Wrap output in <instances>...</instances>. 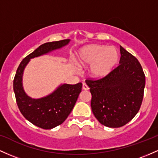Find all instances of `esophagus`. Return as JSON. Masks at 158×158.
Returning <instances> with one entry per match:
<instances>
[{"mask_svg":"<svg viewBox=\"0 0 158 158\" xmlns=\"http://www.w3.org/2000/svg\"><path fill=\"white\" fill-rule=\"evenodd\" d=\"M82 89L85 90V91H86V90L89 89V88H88V86L85 84V83H83V84H82Z\"/></svg>","mask_w":158,"mask_h":158,"instance_id":"esophagus-1","label":"esophagus"}]
</instances>
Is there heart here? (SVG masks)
Segmentation results:
<instances>
[{
  "instance_id": "b5f03b06",
  "label": "heart",
  "mask_w": 158,
  "mask_h": 158,
  "mask_svg": "<svg viewBox=\"0 0 158 158\" xmlns=\"http://www.w3.org/2000/svg\"><path fill=\"white\" fill-rule=\"evenodd\" d=\"M118 57L115 48L94 44L85 46L79 51L78 60L82 66L91 64L90 73L93 77L103 78L113 70Z\"/></svg>"
}]
</instances>
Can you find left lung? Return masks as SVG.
<instances>
[{"label":"left lung","instance_id":"obj_1","mask_svg":"<svg viewBox=\"0 0 158 158\" xmlns=\"http://www.w3.org/2000/svg\"><path fill=\"white\" fill-rule=\"evenodd\" d=\"M119 64L105 77L88 79L91 110L106 127H120L131 121L141 106L145 76L137 58L120 46Z\"/></svg>","mask_w":158,"mask_h":158}]
</instances>
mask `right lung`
Segmentation results:
<instances>
[{
  "mask_svg": "<svg viewBox=\"0 0 158 158\" xmlns=\"http://www.w3.org/2000/svg\"><path fill=\"white\" fill-rule=\"evenodd\" d=\"M70 40L46 43L26 56L19 66L13 79L15 100L22 115L34 125L48 130L60 125L73 109L82 91L81 82L76 85L64 84L48 96L32 99L26 94L22 87V74L31 58L40 56L68 44Z\"/></svg>",
  "mask_w": 158,
  "mask_h": 158,
  "instance_id": "add662e5",
  "label": "right lung"
}]
</instances>
